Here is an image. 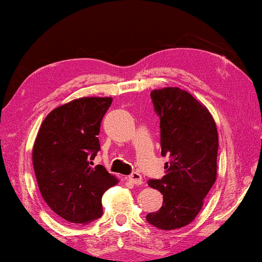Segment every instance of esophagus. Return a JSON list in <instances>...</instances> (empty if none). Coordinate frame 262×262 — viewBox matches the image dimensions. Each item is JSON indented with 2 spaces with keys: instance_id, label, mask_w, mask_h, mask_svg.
I'll return each instance as SVG.
<instances>
[{
  "instance_id": "34e87169",
  "label": "esophagus",
  "mask_w": 262,
  "mask_h": 262,
  "mask_svg": "<svg viewBox=\"0 0 262 262\" xmlns=\"http://www.w3.org/2000/svg\"><path fill=\"white\" fill-rule=\"evenodd\" d=\"M128 181H131L132 184H135V185H142L143 184L142 175L139 174L138 171H135V173H132L130 177H128Z\"/></svg>"
}]
</instances>
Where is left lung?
Masks as SVG:
<instances>
[{
	"mask_svg": "<svg viewBox=\"0 0 262 262\" xmlns=\"http://www.w3.org/2000/svg\"><path fill=\"white\" fill-rule=\"evenodd\" d=\"M160 117L161 155H169L167 174L149 180L163 194V205L146 221L162 230L188 225L202 210L217 178L218 131L210 111L178 87L150 93Z\"/></svg>",
	"mask_w": 262,
	"mask_h": 262,
	"instance_id": "obj_1",
	"label": "left lung"
}]
</instances>
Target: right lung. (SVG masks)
<instances>
[{
  "mask_svg": "<svg viewBox=\"0 0 262 262\" xmlns=\"http://www.w3.org/2000/svg\"><path fill=\"white\" fill-rule=\"evenodd\" d=\"M112 100L84 96L56 107L35 138L32 161L39 191L50 209L70 223L85 225L101 217L103 193L119 181L101 164L91 166Z\"/></svg>",
  "mask_w": 262,
  "mask_h": 262,
  "instance_id": "obj_1",
  "label": "right lung"
}]
</instances>
